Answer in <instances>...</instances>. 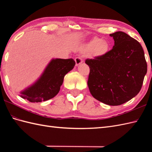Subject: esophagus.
<instances>
[{
    "label": "esophagus",
    "instance_id": "34e87169",
    "mask_svg": "<svg viewBox=\"0 0 152 152\" xmlns=\"http://www.w3.org/2000/svg\"><path fill=\"white\" fill-rule=\"evenodd\" d=\"M75 63H76V66H78V65H80V64H81L82 62H83V61H82V59L81 57H76L75 58Z\"/></svg>",
    "mask_w": 152,
    "mask_h": 152
}]
</instances>
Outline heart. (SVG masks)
<instances>
[{"label": "heart", "mask_w": 152, "mask_h": 152, "mask_svg": "<svg viewBox=\"0 0 152 152\" xmlns=\"http://www.w3.org/2000/svg\"><path fill=\"white\" fill-rule=\"evenodd\" d=\"M109 44L107 41L95 37L83 45L82 50L86 52H90L92 57H99L108 52Z\"/></svg>", "instance_id": "b5f03b06"}]
</instances>
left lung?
<instances>
[{
	"label": "left lung",
	"mask_w": 152,
	"mask_h": 152,
	"mask_svg": "<svg viewBox=\"0 0 152 152\" xmlns=\"http://www.w3.org/2000/svg\"><path fill=\"white\" fill-rule=\"evenodd\" d=\"M112 49L104 56L86 59L90 72L88 81L92 96L110 106L130 101L140 91L147 63L140 44L124 32L110 34Z\"/></svg>",
	"instance_id": "obj_1"
}]
</instances>
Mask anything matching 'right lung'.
<instances>
[{
	"label": "right lung",
	"instance_id": "obj_1",
	"mask_svg": "<svg viewBox=\"0 0 152 152\" xmlns=\"http://www.w3.org/2000/svg\"><path fill=\"white\" fill-rule=\"evenodd\" d=\"M72 59H52L36 82L20 92V96L31 102L46 101L59 93L64 77L75 66Z\"/></svg>",
	"mask_w": 152,
	"mask_h": 152
}]
</instances>
